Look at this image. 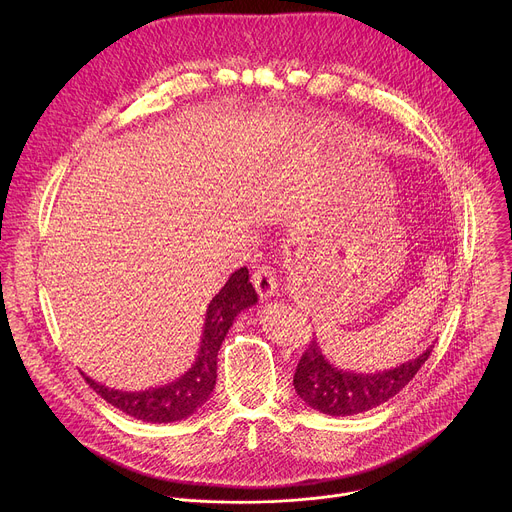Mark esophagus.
Here are the masks:
<instances>
[{"instance_id":"esophagus-1","label":"esophagus","mask_w":512,"mask_h":512,"mask_svg":"<svg viewBox=\"0 0 512 512\" xmlns=\"http://www.w3.org/2000/svg\"><path fill=\"white\" fill-rule=\"evenodd\" d=\"M251 281H253V287L261 300H269L271 296L277 294V279H275L271 267H267V265L257 267L251 275Z\"/></svg>"}]
</instances>
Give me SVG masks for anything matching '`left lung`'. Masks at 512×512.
Returning <instances> with one entry per match:
<instances>
[{
  "instance_id": "1",
  "label": "left lung",
  "mask_w": 512,
  "mask_h": 512,
  "mask_svg": "<svg viewBox=\"0 0 512 512\" xmlns=\"http://www.w3.org/2000/svg\"><path fill=\"white\" fill-rule=\"evenodd\" d=\"M431 348L433 346L425 348L419 356L397 367L375 373H356L338 369L324 356L314 338L298 362L294 387L296 393L320 413L334 417L364 413L395 397L417 375L421 364L429 358Z\"/></svg>"
}]
</instances>
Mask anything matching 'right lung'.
I'll use <instances>...</instances> for the list:
<instances>
[{
  "label": "right lung",
  "mask_w": 512,
  "mask_h": 512,
  "mask_svg": "<svg viewBox=\"0 0 512 512\" xmlns=\"http://www.w3.org/2000/svg\"><path fill=\"white\" fill-rule=\"evenodd\" d=\"M255 304L257 294L249 281V271L247 267H241L231 273L227 283L206 308L200 348L194 364L182 377L168 385L145 391H119L97 383L85 373L81 375L97 395H101L107 403L125 415L148 423H170L186 419L208 401L216 385V356L235 318Z\"/></svg>",
  "instance_id": "right-lung-1"
}]
</instances>
